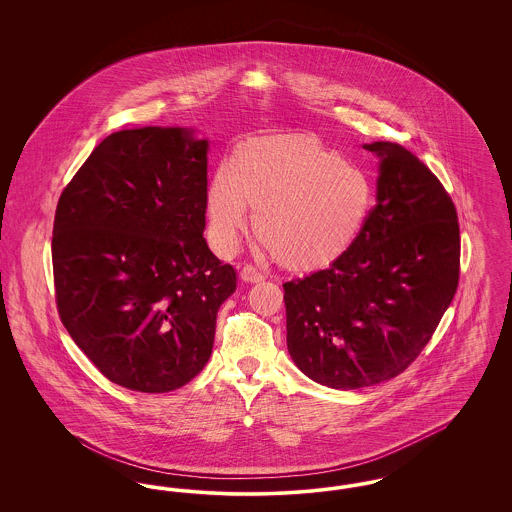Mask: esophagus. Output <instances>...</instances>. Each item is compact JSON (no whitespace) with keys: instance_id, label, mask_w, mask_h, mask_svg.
Masks as SVG:
<instances>
[{"instance_id":"esophagus-1","label":"esophagus","mask_w":512,"mask_h":512,"mask_svg":"<svg viewBox=\"0 0 512 512\" xmlns=\"http://www.w3.org/2000/svg\"><path fill=\"white\" fill-rule=\"evenodd\" d=\"M240 276H242L244 282H251V284H257V282L265 280V276H263L257 268L253 267V265H245V267L240 270Z\"/></svg>"}]
</instances>
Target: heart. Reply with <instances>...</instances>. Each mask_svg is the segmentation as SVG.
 I'll use <instances>...</instances> for the list:
<instances>
[{
	"label": "heart",
	"mask_w": 512,
	"mask_h": 512,
	"mask_svg": "<svg viewBox=\"0 0 512 512\" xmlns=\"http://www.w3.org/2000/svg\"><path fill=\"white\" fill-rule=\"evenodd\" d=\"M372 205L370 176L317 138H251L209 182V236L220 253H232L251 209L257 238L282 267L315 272L357 244Z\"/></svg>",
	"instance_id": "b5f03b06"
}]
</instances>
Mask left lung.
I'll return each mask as SVG.
<instances>
[{
    "label": "left lung",
    "instance_id": "left-lung-1",
    "mask_svg": "<svg viewBox=\"0 0 512 512\" xmlns=\"http://www.w3.org/2000/svg\"><path fill=\"white\" fill-rule=\"evenodd\" d=\"M380 157L376 205L351 251L284 284L288 351L322 386L359 390L414 363L453 301L461 274L457 209L409 149Z\"/></svg>",
    "mask_w": 512,
    "mask_h": 512
}]
</instances>
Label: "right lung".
<instances>
[{"label": "right lung", "instance_id": "1", "mask_svg": "<svg viewBox=\"0 0 512 512\" xmlns=\"http://www.w3.org/2000/svg\"><path fill=\"white\" fill-rule=\"evenodd\" d=\"M207 140L144 126L107 136L59 197L53 282L63 326L111 382L165 393L207 365L236 270L203 238Z\"/></svg>", "mask_w": 512, "mask_h": 512}]
</instances>
